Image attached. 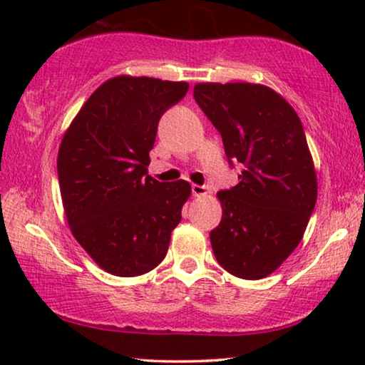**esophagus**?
I'll return each mask as SVG.
<instances>
[{"instance_id":"esophagus-1","label":"esophagus","mask_w":365,"mask_h":365,"mask_svg":"<svg viewBox=\"0 0 365 365\" xmlns=\"http://www.w3.org/2000/svg\"><path fill=\"white\" fill-rule=\"evenodd\" d=\"M209 192V189L206 186H199V184H192V196H206Z\"/></svg>"}]
</instances>
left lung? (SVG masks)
I'll use <instances>...</instances> for the list:
<instances>
[{
	"label": "left lung",
	"instance_id": "obj_1",
	"mask_svg": "<svg viewBox=\"0 0 365 365\" xmlns=\"http://www.w3.org/2000/svg\"><path fill=\"white\" fill-rule=\"evenodd\" d=\"M194 99L221 133L229 161L242 164L236 186L217 192L214 256L232 276L267 277L299 246L317 201L301 119L264 84L197 83Z\"/></svg>",
	"mask_w": 365,
	"mask_h": 365
}]
</instances>
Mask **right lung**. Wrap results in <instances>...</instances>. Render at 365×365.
Segmentation results:
<instances>
[{
	"mask_svg": "<svg viewBox=\"0 0 365 365\" xmlns=\"http://www.w3.org/2000/svg\"><path fill=\"white\" fill-rule=\"evenodd\" d=\"M186 81L121 74L104 81L64 131L58 179L73 236L104 271L146 274L166 257L191 184L148 174L163 113Z\"/></svg>",
	"mask_w": 365,
	"mask_h": 365,
	"instance_id": "right-lung-1",
	"label": "right lung"
}]
</instances>
